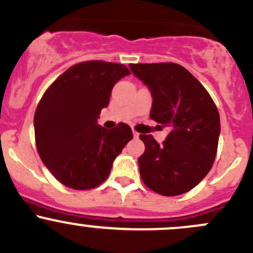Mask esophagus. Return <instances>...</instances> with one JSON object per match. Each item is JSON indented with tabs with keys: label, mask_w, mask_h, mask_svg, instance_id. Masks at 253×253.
Masks as SVG:
<instances>
[{
	"label": "esophagus",
	"mask_w": 253,
	"mask_h": 253,
	"mask_svg": "<svg viewBox=\"0 0 253 253\" xmlns=\"http://www.w3.org/2000/svg\"><path fill=\"white\" fill-rule=\"evenodd\" d=\"M133 137H134V138H138V137H139V133H138V132L133 131Z\"/></svg>",
	"instance_id": "obj_1"
}]
</instances>
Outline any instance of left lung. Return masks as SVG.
Here are the masks:
<instances>
[{
    "mask_svg": "<svg viewBox=\"0 0 253 253\" xmlns=\"http://www.w3.org/2000/svg\"><path fill=\"white\" fill-rule=\"evenodd\" d=\"M129 68L152 94L150 119L170 131L163 144L152 134L139 136L145 145L138 158L143 182L163 196L188 192L206 177L215 159L218 109L205 86L177 63H132Z\"/></svg>",
    "mask_w": 253,
    "mask_h": 253,
    "instance_id": "obj_1",
    "label": "left lung"
}]
</instances>
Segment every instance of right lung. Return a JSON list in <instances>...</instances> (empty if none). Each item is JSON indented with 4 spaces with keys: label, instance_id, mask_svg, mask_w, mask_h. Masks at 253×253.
<instances>
[{
    "label": "right lung",
    "instance_id": "add662e5",
    "mask_svg": "<svg viewBox=\"0 0 253 253\" xmlns=\"http://www.w3.org/2000/svg\"><path fill=\"white\" fill-rule=\"evenodd\" d=\"M120 63L86 61L68 68L42 95L34 115L35 142L45 167L73 190L106 180L112 163L132 138L128 125H98L115 84L129 75Z\"/></svg>",
    "mask_w": 253,
    "mask_h": 253
}]
</instances>
